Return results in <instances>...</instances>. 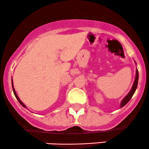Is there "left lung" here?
Segmentation results:
<instances>
[{"mask_svg":"<svg viewBox=\"0 0 149 149\" xmlns=\"http://www.w3.org/2000/svg\"><path fill=\"white\" fill-rule=\"evenodd\" d=\"M138 80H139V73H138V70L136 69V77H135V80L134 82V84H133L132 88V90H130V92H129V94L124 98V100L122 101L120 104V107L122 108L123 107H124L126 104L130 100V99L132 97L133 95L134 94L135 91H136V88H137V84H138Z\"/></svg>","mask_w":149,"mask_h":149,"instance_id":"1","label":"left lung"}]
</instances>
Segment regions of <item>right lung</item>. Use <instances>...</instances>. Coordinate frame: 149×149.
Segmentation results:
<instances>
[{
	"instance_id": "add662e5",
	"label": "right lung",
	"mask_w": 149,
	"mask_h": 149,
	"mask_svg": "<svg viewBox=\"0 0 149 149\" xmlns=\"http://www.w3.org/2000/svg\"><path fill=\"white\" fill-rule=\"evenodd\" d=\"M12 85H13V92H14V95H15V97H16V98H17V100H18V102H19L20 104H21V105L22 106V107H24V108H26V106L24 105V104L23 103H22V101L19 100V98L17 95V94H16V92H15V89H14V88H13V80H12Z\"/></svg>"
}]
</instances>
